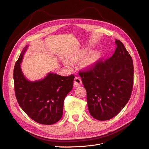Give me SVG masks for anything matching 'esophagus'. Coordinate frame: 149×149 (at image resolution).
Instances as JSON below:
<instances>
[{
    "mask_svg": "<svg viewBox=\"0 0 149 149\" xmlns=\"http://www.w3.org/2000/svg\"><path fill=\"white\" fill-rule=\"evenodd\" d=\"M82 81H81V79L79 77H75L74 79V87H78L79 86L81 85Z\"/></svg>",
    "mask_w": 149,
    "mask_h": 149,
    "instance_id": "1",
    "label": "esophagus"
}]
</instances>
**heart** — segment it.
I'll return each instance as SVG.
<instances>
[{
    "label": "heart",
    "instance_id": "b5f03b06",
    "mask_svg": "<svg viewBox=\"0 0 149 149\" xmlns=\"http://www.w3.org/2000/svg\"><path fill=\"white\" fill-rule=\"evenodd\" d=\"M88 53V50L85 48H82L74 52L68 56V60L71 62H75L84 59L81 61V66L86 69H90L95 66L100 58V53L97 51H93L92 52ZM64 64L68 68H70L71 65L68 61H65Z\"/></svg>",
    "mask_w": 149,
    "mask_h": 149
}]
</instances>
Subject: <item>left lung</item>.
I'll return each mask as SVG.
<instances>
[{
    "instance_id": "8db88e82",
    "label": "left lung",
    "mask_w": 149,
    "mask_h": 149,
    "mask_svg": "<svg viewBox=\"0 0 149 149\" xmlns=\"http://www.w3.org/2000/svg\"><path fill=\"white\" fill-rule=\"evenodd\" d=\"M110 58L93 68L79 72L87 92L90 114L99 120L111 119L123 109L131 96L134 66L131 56L120 40Z\"/></svg>"
}]
</instances>
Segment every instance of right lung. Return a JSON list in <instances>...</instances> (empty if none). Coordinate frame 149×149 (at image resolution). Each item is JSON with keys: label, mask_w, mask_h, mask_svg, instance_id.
<instances>
[{"label": "right lung", "mask_w": 149, "mask_h": 149, "mask_svg": "<svg viewBox=\"0 0 149 149\" xmlns=\"http://www.w3.org/2000/svg\"><path fill=\"white\" fill-rule=\"evenodd\" d=\"M28 47H24L13 69L17 100L22 109L35 122L53 124L63 116L65 98L73 89L74 76H62L49 73L42 79L35 81L27 79L20 65Z\"/></svg>", "instance_id": "obj_1"}]
</instances>
